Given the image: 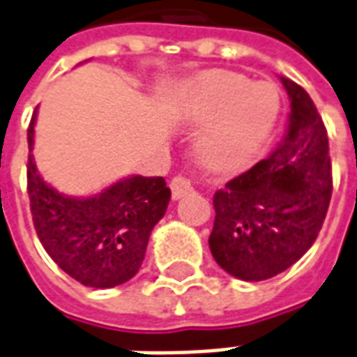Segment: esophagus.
<instances>
[{
	"mask_svg": "<svg viewBox=\"0 0 357 357\" xmlns=\"http://www.w3.org/2000/svg\"><path fill=\"white\" fill-rule=\"evenodd\" d=\"M170 190H172V198L174 200H179L181 197H185L187 192L192 190V183L190 179H187L185 176H176L170 181Z\"/></svg>",
	"mask_w": 357,
	"mask_h": 357,
	"instance_id": "1",
	"label": "esophagus"
}]
</instances>
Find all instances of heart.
<instances>
[{"instance_id": "obj_1", "label": "heart", "mask_w": 357, "mask_h": 357, "mask_svg": "<svg viewBox=\"0 0 357 357\" xmlns=\"http://www.w3.org/2000/svg\"><path fill=\"white\" fill-rule=\"evenodd\" d=\"M281 105V91L271 82H252L234 70H209L181 88L176 114L187 123H208L197 140L204 167L232 172L268 140Z\"/></svg>"}]
</instances>
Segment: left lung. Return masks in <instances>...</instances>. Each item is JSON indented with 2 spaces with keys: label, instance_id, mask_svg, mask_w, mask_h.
Here are the masks:
<instances>
[{
  "label": "left lung",
  "instance_id": "8db88e82",
  "mask_svg": "<svg viewBox=\"0 0 357 357\" xmlns=\"http://www.w3.org/2000/svg\"><path fill=\"white\" fill-rule=\"evenodd\" d=\"M290 118L281 142L213 197L209 249L241 281H266L314 243L331 200L328 130L305 89L287 76Z\"/></svg>",
  "mask_w": 357,
  "mask_h": 357
}]
</instances>
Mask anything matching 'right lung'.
I'll use <instances>...</instances> for the list:
<instances>
[{"mask_svg":"<svg viewBox=\"0 0 357 357\" xmlns=\"http://www.w3.org/2000/svg\"><path fill=\"white\" fill-rule=\"evenodd\" d=\"M35 114L27 129L29 151ZM27 195L45 251L67 275L91 288H114L138 273L149 234L170 202L167 181L144 176L121 179L93 197H65L40 178L31 153Z\"/></svg>","mask_w":357,"mask_h":357,"instance_id":"right-lung-1","label":"right lung"}]
</instances>
